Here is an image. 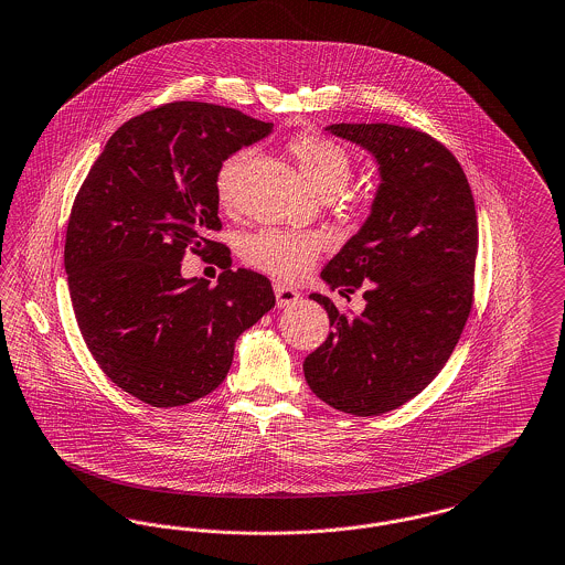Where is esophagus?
Segmentation results:
<instances>
[{
    "mask_svg": "<svg viewBox=\"0 0 565 565\" xmlns=\"http://www.w3.org/2000/svg\"><path fill=\"white\" fill-rule=\"evenodd\" d=\"M273 290H275V299H277V307H288V305H292V302H297L299 300V292L295 290V288H290V286H286V284H281V281H275L273 284Z\"/></svg>",
    "mask_w": 565,
    "mask_h": 565,
    "instance_id": "34e87169",
    "label": "esophagus"
}]
</instances>
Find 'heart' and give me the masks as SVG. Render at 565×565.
Here are the masks:
<instances>
[{
  "instance_id": "b5f03b06",
  "label": "heart",
  "mask_w": 565,
  "mask_h": 565,
  "mask_svg": "<svg viewBox=\"0 0 565 565\" xmlns=\"http://www.w3.org/2000/svg\"><path fill=\"white\" fill-rule=\"evenodd\" d=\"M288 151L299 164L309 185L322 196L339 194L352 179L354 160L350 151L322 134H297L295 138H290ZM252 160V149H238L222 162L215 179L222 204H234ZM324 236L316 231L265 228L243 238L241 256L247 265L265 270L268 275H275L279 279H297L316 265L324 249Z\"/></svg>"
}]
</instances>
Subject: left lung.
I'll return each mask as SVG.
<instances>
[{
    "label": "left lung",
    "mask_w": 565,
    "mask_h": 565,
    "mask_svg": "<svg viewBox=\"0 0 565 565\" xmlns=\"http://www.w3.org/2000/svg\"><path fill=\"white\" fill-rule=\"evenodd\" d=\"M380 164L371 215L322 268L343 292L365 288L361 316L311 295L331 334L305 363L309 388L334 409L380 416L423 393L446 365L473 302L478 217L459 160L429 134L393 124H334Z\"/></svg>",
    "instance_id": "left-lung-1"
}]
</instances>
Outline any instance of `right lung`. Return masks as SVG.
Returning <instances> with one entry per match:
<instances>
[{
	"mask_svg": "<svg viewBox=\"0 0 565 565\" xmlns=\"http://www.w3.org/2000/svg\"><path fill=\"white\" fill-rule=\"evenodd\" d=\"M273 124L206 102H172L126 121L83 181L64 265L81 334L121 391L177 407L215 391L234 341L275 305L270 281L226 268L217 286L181 277L185 252L222 249V162ZM226 254V249H222Z\"/></svg>",
	"mask_w": 565,
	"mask_h": 565,
	"instance_id": "add662e5",
	"label": "right lung"
}]
</instances>
